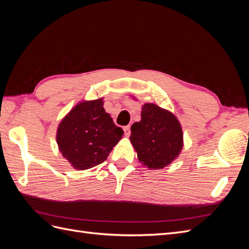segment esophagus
I'll return each mask as SVG.
<instances>
[{"mask_svg": "<svg viewBox=\"0 0 249 249\" xmlns=\"http://www.w3.org/2000/svg\"><path fill=\"white\" fill-rule=\"evenodd\" d=\"M124 136L125 137H129L130 134H131V127L130 125H126L124 127Z\"/></svg>", "mask_w": 249, "mask_h": 249, "instance_id": "1", "label": "esophagus"}]
</instances>
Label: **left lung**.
<instances>
[{
	"instance_id": "left-lung-1",
	"label": "left lung",
	"mask_w": 249,
	"mask_h": 249,
	"mask_svg": "<svg viewBox=\"0 0 249 249\" xmlns=\"http://www.w3.org/2000/svg\"><path fill=\"white\" fill-rule=\"evenodd\" d=\"M130 140L139 162L150 170L168 166L184 146L182 125L177 116L153 103L142 106L140 122L131 126Z\"/></svg>"
}]
</instances>
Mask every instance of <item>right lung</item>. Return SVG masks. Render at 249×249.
I'll return each instance as SVG.
<instances>
[{
    "label": "right lung",
    "mask_w": 249,
    "mask_h": 249,
    "mask_svg": "<svg viewBox=\"0 0 249 249\" xmlns=\"http://www.w3.org/2000/svg\"><path fill=\"white\" fill-rule=\"evenodd\" d=\"M124 131L104 109V99L81 101L58 124L56 141L63 158L77 170L106 161Z\"/></svg>",
    "instance_id": "obj_1"
}]
</instances>
